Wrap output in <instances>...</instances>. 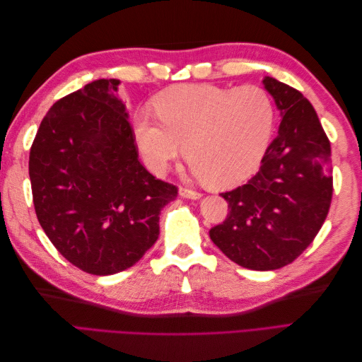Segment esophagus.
Masks as SVG:
<instances>
[{"label":"esophagus","mask_w":362,"mask_h":362,"mask_svg":"<svg viewBox=\"0 0 362 362\" xmlns=\"http://www.w3.org/2000/svg\"><path fill=\"white\" fill-rule=\"evenodd\" d=\"M180 196H182V198H187V199H201L202 198V194L199 192H194V190L185 189V187L180 189Z\"/></svg>","instance_id":"1"}]
</instances>
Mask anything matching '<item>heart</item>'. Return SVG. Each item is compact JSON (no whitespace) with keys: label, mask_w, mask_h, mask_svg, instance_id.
Wrapping results in <instances>:
<instances>
[{"label":"heart","mask_w":362,"mask_h":362,"mask_svg":"<svg viewBox=\"0 0 362 362\" xmlns=\"http://www.w3.org/2000/svg\"><path fill=\"white\" fill-rule=\"evenodd\" d=\"M157 116L134 117L137 148L161 175L187 146L193 172L214 187H229L255 172L269 148L275 108L258 86L172 87L157 96Z\"/></svg>","instance_id":"b5f03b06"}]
</instances>
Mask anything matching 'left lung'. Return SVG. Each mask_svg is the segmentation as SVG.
Segmentation results:
<instances>
[{
	"label": "left lung",
	"instance_id": "left-lung-1",
	"mask_svg": "<svg viewBox=\"0 0 362 362\" xmlns=\"http://www.w3.org/2000/svg\"><path fill=\"white\" fill-rule=\"evenodd\" d=\"M281 112L278 136L247 184L222 193L229 213L210 238L238 266L275 270L308 247L332 199L331 144L306 98L272 76L262 80Z\"/></svg>",
	"mask_w": 362,
	"mask_h": 362
}]
</instances>
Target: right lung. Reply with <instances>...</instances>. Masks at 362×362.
I'll return each mask as SVG.
<instances>
[{
  "mask_svg": "<svg viewBox=\"0 0 362 362\" xmlns=\"http://www.w3.org/2000/svg\"><path fill=\"white\" fill-rule=\"evenodd\" d=\"M119 83L96 80L54 104L28 161L42 229L75 267L100 276L145 255L163 206L178 194L139 161Z\"/></svg>",
  "mask_w": 362,
  "mask_h": 362,
  "instance_id": "obj_1",
  "label": "right lung"
}]
</instances>
